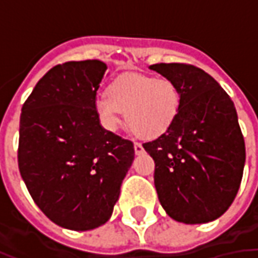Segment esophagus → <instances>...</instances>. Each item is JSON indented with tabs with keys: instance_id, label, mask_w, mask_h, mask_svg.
Listing matches in <instances>:
<instances>
[{
	"instance_id": "obj_1",
	"label": "esophagus",
	"mask_w": 258,
	"mask_h": 258,
	"mask_svg": "<svg viewBox=\"0 0 258 258\" xmlns=\"http://www.w3.org/2000/svg\"><path fill=\"white\" fill-rule=\"evenodd\" d=\"M134 151H135V155H141V153H144V146L141 145V144H138V142H135Z\"/></svg>"
}]
</instances>
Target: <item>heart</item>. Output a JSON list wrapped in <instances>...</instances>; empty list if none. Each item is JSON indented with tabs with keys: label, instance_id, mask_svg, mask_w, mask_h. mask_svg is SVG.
Here are the masks:
<instances>
[{
	"label": "heart",
	"instance_id": "b5f03b06",
	"mask_svg": "<svg viewBox=\"0 0 258 258\" xmlns=\"http://www.w3.org/2000/svg\"><path fill=\"white\" fill-rule=\"evenodd\" d=\"M179 105L181 94L171 80L124 73L112 80L107 94L96 96L94 109L107 131H116L123 124L125 112L130 128L141 138L152 140L173 125Z\"/></svg>",
	"mask_w": 258,
	"mask_h": 258
}]
</instances>
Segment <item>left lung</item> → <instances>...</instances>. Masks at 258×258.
Instances as JSON below:
<instances>
[{"label": "left lung", "mask_w": 258, "mask_h": 258, "mask_svg": "<svg viewBox=\"0 0 258 258\" xmlns=\"http://www.w3.org/2000/svg\"><path fill=\"white\" fill-rule=\"evenodd\" d=\"M181 94L173 125L144 144L155 160L163 209L184 224H205L232 205L243 175L246 149L233 102L205 70L184 63L149 66Z\"/></svg>", "instance_id": "obj_1"}]
</instances>
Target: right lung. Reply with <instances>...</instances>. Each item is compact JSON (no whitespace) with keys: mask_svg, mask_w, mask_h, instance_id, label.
<instances>
[{"mask_svg":"<svg viewBox=\"0 0 258 258\" xmlns=\"http://www.w3.org/2000/svg\"><path fill=\"white\" fill-rule=\"evenodd\" d=\"M101 60L52 68L22 107L20 175L56 225L90 231L112 217L134 145L101 125L94 102L106 72Z\"/></svg>","mask_w":258,"mask_h":258,"instance_id":"1","label":"right lung"}]
</instances>
